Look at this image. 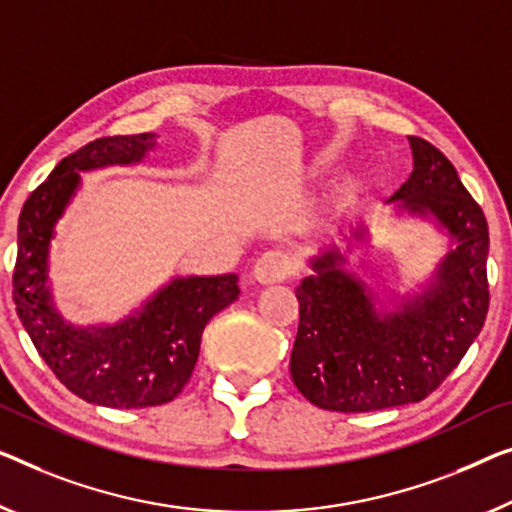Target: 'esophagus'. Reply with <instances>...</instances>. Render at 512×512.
Segmentation results:
<instances>
[{"label":"esophagus","mask_w":512,"mask_h":512,"mask_svg":"<svg viewBox=\"0 0 512 512\" xmlns=\"http://www.w3.org/2000/svg\"><path fill=\"white\" fill-rule=\"evenodd\" d=\"M292 273V262L282 250H266V253L257 259L253 278L259 285H276V282L287 280Z\"/></svg>","instance_id":"1"}]
</instances>
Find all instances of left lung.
Here are the masks:
<instances>
[{
  "instance_id": "obj_1",
  "label": "left lung",
  "mask_w": 512,
  "mask_h": 512,
  "mask_svg": "<svg viewBox=\"0 0 512 512\" xmlns=\"http://www.w3.org/2000/svg\"><path fill=\"white\" fill-rule=\"evenodd\" d=\"M414 172L386 204L393 216L430 223L446 253L409 292L349 271L372 243L358 223L308 257L296 287L301 305L292 379L305 400L329 411H377L421 402L462 361L485 324L490 232L483 209L437 147L409 137ZM384 280V278H381Z\"/></svg>"
}]
</instances>
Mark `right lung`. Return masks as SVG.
Returning <instances> with one entry per match:
<instances>
[{
    "instance_id": "obj_1",
    "label": "right lung",
    "mask_w": 512,
    "mask_h": 512,
    "mask_svg": "<svg viewBox=\"0 0 512 512\" xmlns=\"http://www.w3.org/2000/svg\"><path fill=\"white\" fill-rule=\"evenodd\" d=\"M156 133L101 137L66 156L38 186L18 220L13 301L36 352L68 391L112 409L156 407L177 398L200 356L202 331L239 299V276H174L119 322L73 324L50 280L57 223L82 186V172L137 165Z\"/></svg>"
}]
</instances>
